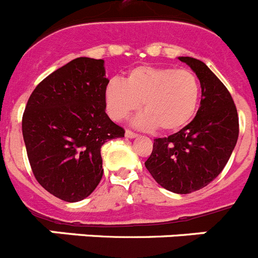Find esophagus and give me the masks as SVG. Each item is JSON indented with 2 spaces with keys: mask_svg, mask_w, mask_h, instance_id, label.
Returning <instances> with one entry per match:
<instances>
[{
  "mask_svg": "<svg viewBox=\"0 0 258 258\" xmlns=\"http://www.w3.org/2000/svg\"><path fill=\"white\" fill-rule=\"evenodd\" d=\"M138 136V134H135V132H132L131 130H126V138H130V139H134Z\"/></svg>",
  "mask_w": 258,
  "mask_h": 258,
  "instance_id": "esophagus-1",
  "label": "esophagus"
}]
</instances>
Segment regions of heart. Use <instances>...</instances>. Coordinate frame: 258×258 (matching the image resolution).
I'll return each mask as SVG.
<instances>
[{
  "instance_id": "b5f03b06",
  "label": "heart",
  "mask_w": 258,
  "mask_h": 258,
  "mask_svg": "<svg viewBox=\"0 0 258 258\" xmlns=\"http://www.w3.org/2000/svg\"><path fill=\"white\" fill-rule=\"evenodd\" d=\"M199 100L196 75L174 67L138 66L130 71L126 82L113 78L105 88L107 113L115 120L127 119L143 102L145 113L135 122L142 128H182L194 118Z\"/></svg>"
}]
</instances>
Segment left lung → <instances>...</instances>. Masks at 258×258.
<instances>
[{
  "mask_svg": "<svg viewBox=\"0 0 258 258\" xmlns=\"http://www.w3.org/2000/svg\"><path fill=\"white\" fill-rule=\"evenodd\" d=\"M179 59L200 80V107L180 131L154 139L145 167L161 187L185 195L201 189L221 174L236 145L239 118L230 92L207 64L192 57Z\"/></svg>",
  "mask_w": 258,
  "mask_h": 258,
  "instance_id": "1",
  "label": "left lung"
}]
</instances>
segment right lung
Segmentation results:
<instances>
[{
  "label": "right lung",
  "mask_w": 258,
  "mask_h": 258,
  "mask_svg": "<svg viewBox=\"0 0 258 258\" xmlns=\"http://www.w3.org/2000/svg\"><path fill=\"white\" fill-rule=\"evenodd\" d=\"M104 59L75 58L36 87L22 119L36 180L53 196L76 203L95 191L104 174L101 147L124 138L105 113Z\"/></svg>",
  "instance_id": "right-lung-1"
}]
</instances>
